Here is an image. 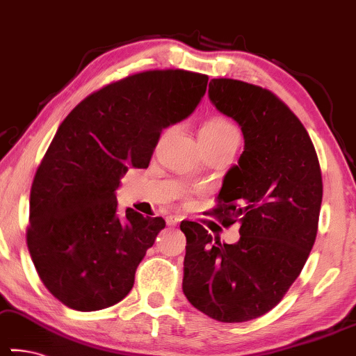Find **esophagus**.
I'll return each mask as SVG.
<instances>
[{
  "instance_id": "obj_1",
  "label": "esophagus",
  "mask_w": 356,
  "mask_h": 356,
  "mask_svg": "<svg viewBox=\"0 0 356 356\" xmlns=\"http://www.w3.org/2000/svg\"><path fill=\"white\" fill-rule=\"evenodd\" d=\"M179 221H181V216H178V215H168L167 216V225L168 226H177Z\"/></svg>"
}]
</instances>
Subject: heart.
<instances>
[{
    "mask_svg": "<svg viewBox=\"0 0 356 356\" xmlns=\"http://www.w3.org/2000/svg\"><path fill=\"white\" fill-rule=\"evenodd\" d=\"M200 133L207 135L210 138H226V136H239L238 130L234 125L225 118H212L202 127Z\"/></svg>",
    "mask_w": 356,
    "mask_h": 356,
    "instance_id": "1",
    "label": "heart"
}]
</instances>
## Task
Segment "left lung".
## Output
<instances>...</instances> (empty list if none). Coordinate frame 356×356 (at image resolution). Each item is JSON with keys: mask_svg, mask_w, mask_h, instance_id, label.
<instances>
[{"mask_svg": "<svg viewBox=\"0 0 356 356\" xmlns=\"http://www.w3.org/2000/svg\"><path fill=\"white\" fill-rule=\"evenodd\" d=\"M209 97L244 136L213 210L223 225L239 223L241 238L225 244L183 221V292L216 321L242 323L270 312L300 275L316 239L321 170L305 127L271 91L213 79Z\"/></svg>", "mask_w": 356, "mask_h": 356, "instance_id": "left-lung-1", "label": "left lung"}]
</instances>
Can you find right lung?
I'll use <instances>...</instances> for the list:
<instances>
[{
    "label": "right lung",
    "instance_id": "1",
    "mask_svg": "<svg viewBox=\"0 0 356 356\" xmlns=\"http://www.w3.org/2000/svg\"><path fill=\"white\" fill-rule=\"evenodd\" d=\"M207 75L147 70L85 97L60 123L30 191L27 245L65 307L96 312L128 296L138 265L165 228L162 216L118 215L128 168H147L163 128L188 118Z\"/></svg>",
    "mask_w": 356,
    "mask_h": 356
}]
</instances>
